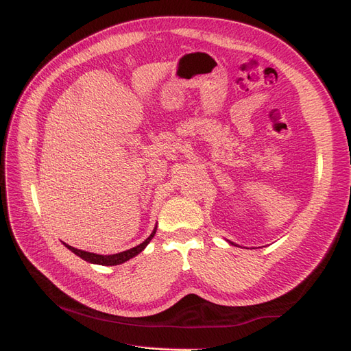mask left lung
Here are the masks:
<instances>
[{
    "label": "left lung",
    "mask_w": 351,
    "mask_h": 351,
    "mask_svg": "<svg viewBox=\"0 0 351 351\" xmlns=\"http://www.w3.org/2000/svg\"><path fill=\"white\" fill-rule=\"evenodd\" d=\"M230 244H232V246H237V244H234V243H232V241H230V240H227Z\"/></svg>",
    "instance_id": "obj_1"
}]
</instances>
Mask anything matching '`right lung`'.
<instances>
[{
	"label": "right lung",
	"instance_id": "1",
	"mask_svg": "<svg viewBox=\"0 0 351 351\" xmlns=\"http://www.w3.org/2000/svg\"><path fill=\"white\" fill-rule=\"evenodd\" d=\"M156 232V227L154 228V231L151 232V236L147 237L143 243H141L139 246L136 247H132L129 250H124V252H120V253H114V254H98V253H90V252H86V250H80V249H76L73 246H69V244L64 243V246L71 250L74 254H77L79 258H82L83 261H86L89 263H95V265H102V267H114V265H120V263H124L129 259L134 258L136 254H139L147 244H149V241L154 239Z\"/></svg>",
	"mask_w": 351,
	"mask_h": 351
}]
</instances>
